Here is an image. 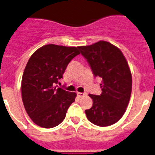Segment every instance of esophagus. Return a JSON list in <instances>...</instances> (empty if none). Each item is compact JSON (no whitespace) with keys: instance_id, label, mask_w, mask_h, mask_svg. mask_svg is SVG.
Instances as JSON below:
<instances>
[{"instance_id":"esophagus-1","label":"esophagus","mask_w":155,"mask_h":155,"mask_svg":"<svg viewBox=\"0 0 155 155\" xmlns=\"http://www.w3.org/2000/svg\"><path fill=\"white\" fill-rule=\"evenodd\" d=\"M86 93H77V96L79 97H83L84 96H86Z\"/></svg>"}]
</instances>
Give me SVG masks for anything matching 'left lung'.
<instances>
[{"mask_svg": "<svg viewBox=\"0 0 155 155\" xmlns=\"http://www.w3.org/2000/svg\"><path fill=\"white\" fill-rule=\"evenodd\" d=\"M78 48L95 77L102 79L101 94H89L93 104L85 110L86 117L97 126H110L124 114L130 98L132 76L127 62L117 47L105 41Z\"/></svg>", "mask_w": 155, "mask_h": 155, "instance_id": "8db88e82", "label": "left lung"}]
</instances>
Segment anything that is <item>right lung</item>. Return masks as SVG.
Returning <instances> with one entry per match:
<instances>
[{
  "label": "right lung",
  "instance_id": "1",
  "mask_svg": "<svg viewBox=\"0 0 155 155\" xmlns=\"http://www.w3.org/2000/svg\"><path fill=\"white\" fill-rule=\"evenodd\" d=\"M78 48L46 45L29 58L22 76V101L38 126L51 128L60 124L75 101L76 93L65 91L57 84H60L69 62L80 53Z\"/></svg>",
  "mask_w": 155,
  "mask_h": 155
}]
</instances>
